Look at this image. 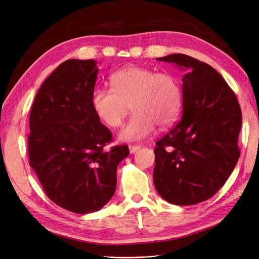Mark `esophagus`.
<instances>
[{
  "label": "esophagus",
  "mask_w": 259,
  "mask_h": 259,
  "mask_svg": "<svg viewBox=\"0 0 259 259\" xmlns=\"http://www.w3.org/2000/svg\"><path fill=\"white\" fill-rule=\"evenodd\" d=\"M130 152L133 154L135 153L137 150H139L140 148H142V146H138V145H130Z\"/></svg>",
  "instance_id": "obj_1"
}]
</instances>
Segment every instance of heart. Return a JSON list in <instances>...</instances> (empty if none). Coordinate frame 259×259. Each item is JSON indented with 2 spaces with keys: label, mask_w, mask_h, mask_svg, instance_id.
<instances>
[{
  "label": "heart",
  "mask_w": 259,
  "mask_h": 259,
  "mask_svg": "<svg viewBox=\"0 0 259 259\" xmlns=\"http://www.w3.org/2000/svg\"><path fill=\"white\" fill-rule=\"evenodd\" d=\"M112 90L95 89L91 106L98 119L109 127L122 124L130 111H134L120 133L124 142H137L159 127H168L182 110L183 90L178 77L167 72L127 66L110 76Z\"/></svg>",
  "instance_id": "heart-1"
}]
</instances>
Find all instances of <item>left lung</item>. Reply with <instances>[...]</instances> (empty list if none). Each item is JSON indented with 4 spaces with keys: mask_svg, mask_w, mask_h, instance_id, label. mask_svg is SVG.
<instances>
[{
    "mask_svg": "<svg viewBox=\"0 0 259 259\" xmlns=\"http://www.w3.org/2000/svg\"><path fill=\"white\" fill-rule=\"evenodd\" d=\"M170 62L183 75V117L155 144L154 187L175 205H193L221 189L237 165L242 112L236 95L216 70L184 54Z\"/></svg>",
    "mask_w": 259,
    "mask_h": 259,
    "instance_id": "left-lung-1",
    "label": "left lung"
}]
</instances>
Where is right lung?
<instances>
[{"label":"right lung","instance_id":"right-lung-1","mask_svg":"<svg viewBox=\"0 0 259 259\" xmlns=\"http://www.w3.org/2000/svg\"><path fill=\"white\" fill-rule=\"evenodd\" d=\"M98 70L93 59L64 61L41 85L30 112V166L48 197L76 214L110 201L117 165L130 154L126 145L104 150L111 132L91 106Z\"/></svg>","mask_w":259,"mask_h":259}]
</instances>
